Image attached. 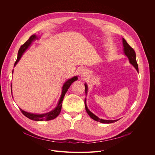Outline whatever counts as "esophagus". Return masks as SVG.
I'll use <instances>...</instances> for the list:
<instances>
[{
    "label": "esophagus",
    "instance_id": "34e87169",
    "mask_svg": "<svg viewBox=\"0 0 155 155\" xmlns=\"http://www.w3.org/2000/svg\"><path fill=\"white\" fill-rule=\"evenodd\" d=\"M79 75L80 77L81 78H84L85 77L86 75H87V72L86 71L83 69H81L80 71V73H79Z\"/></svg>",
    "mask_w": 155,
    "mask_h": 155
}]
</instances>
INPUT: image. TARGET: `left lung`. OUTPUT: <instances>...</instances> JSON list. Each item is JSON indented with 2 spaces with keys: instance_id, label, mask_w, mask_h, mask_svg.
<instances>
[{
  "instance_id": "1",
  "label": "left lung",
  "mask_w": 155,
  "mask_h": 155,
  "mask_svg": "<svg viewBox=\"0 0 155 155\" xmlns=\"http://www.w3.org/2000/svg\"><path fill=\"white\" fill-rule=\"evenodd\" d=\"M123 51H124V53L125 54V55L127 57L129 62L134 66V67L136 68V69L137 70V71L139 72V68H138V64L137 63V61H136V52L134 50V49L132 48L131 47H130V45L127 43V41L124 40V38H123ZM84 86H85V93L86 94H87V85L86 83H84ZM84 104H85V108L86 110V112L87 113V114L90 115V117L93 119L94 120L96 121H99L100 123H112L114 122H116L117 121H118V120H103V119H100L99 117H97V116H96L94 114H93L91 111H90V110L88 109L87 105H86V98L84 99Z\"/></svg>"
}]
</instances>
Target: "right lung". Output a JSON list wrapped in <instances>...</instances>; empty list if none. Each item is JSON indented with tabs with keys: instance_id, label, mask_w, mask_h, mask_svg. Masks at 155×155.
<instances>
[{
	"instance_id": "1",
	"label": "right lung",
	"mask_w": 155,
	"mask_h": 155,
	"mask_svg": "<svg viewBox=\"0 0 155 155\" xmlns=\"http://www.w3.org/2000/svg\"><path fill=\"white\" fill-rule=\"evenodd\" d=\"M38 38L37 37V36L36 35H32L29 37V38L23 44V45L21 46V47L19 49V51H18V58H17V59H16V61L15 63L14 66L16 65V64L18 63V62L21 59L22 55L23 54V53L29 48V47H30L32 42L33 41H34L35 39H38ZM77 80H78V77L77 76H75V77H72V78L69 79L66 82H65V83L64 84V85L62 86V94H61V97L59 99V101L58 102V105L56 106V107L55 108H54V110H51V112H50L48 113H47V114H32V113L27 112L24 111L23 110H22L19 108L21 112L25 117H26L27 118H29L32 120H34V121H44V120H45V121H49V120H53V119L56 118L61 112L62 104V102L63 101V99L64 97V96H65V93H67L68 89L69 88V87L71 86V85L72 84V83L74 81H75ZM11 91H12V84H11Z\"/></svg>"
}]
</instances>
